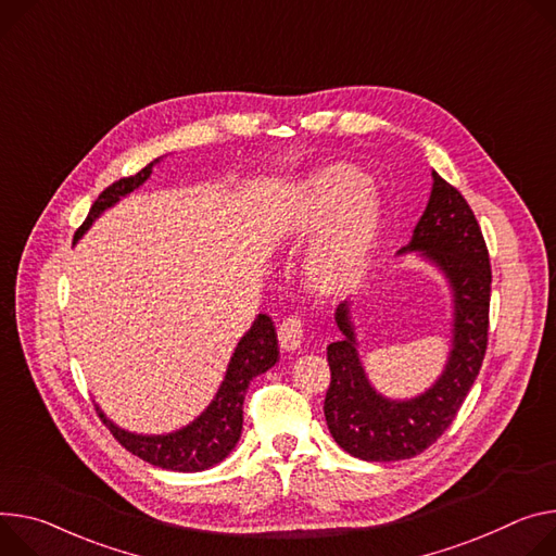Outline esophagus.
<instances>
[{
  "instance_id": "34e87169",
  "label": "esophagus",
  "mask_w": 556,
  "mask_h": 556,
  "mask_svg": "<svg viewBox=\"0 0 556 556\" xmlns=\"http://www.w3.org/2000/svg\"><path fill=\"white\" fill-rule=\"evenodd\" d=\"M304 341V321L299 317H288L279 326V343L283 350H299Z\"/></svg>"
}]
</instances>
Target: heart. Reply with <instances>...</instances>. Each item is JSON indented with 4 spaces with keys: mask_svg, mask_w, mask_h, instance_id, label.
<instances>
[{
    "mask_svg": "<svg viewBox=\"0 0 556 556\" xmlns=\"http://www.w3.org/2000/svg\"><path fill=\"white\" fill-rule=\"evenodd\" d=\"M383 226V204L364 175L345 164L326 166L292 192L281 235L294 243H313L304 270L308 281L328 294L355 288L366 275Z\"/></svg>",
    "mask_w": 556,
    "mask_h": 556,
    "instance_id": "obj_1",
    "label": "heart"
}]
</instances>
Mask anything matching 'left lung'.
<instances>
[{
	"label": "left lung",
	"mask_w": 556,
	"mask_h": 556,
	"mask_svg": "<svg viewBox=\"0 0 556 556\" xmlns=\"http://www.w3.org/2000/svg\"><path fill=\"white\" fill-rule=\"evenodd\" d=\"M406 252L432 264L450 288V352L443 372L426 392L388 399L375 390L362 364L350 301L337 306L334 321L343 337L328 345L324 415L332 439L364 462H401L430 447L457 417L485 357L492 283L488 248L464 194L434 170L428 206L396 255Z\"/></svg>",
	"instance_id": "obj_1"
}]
</instances>
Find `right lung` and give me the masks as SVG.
<instances>
[{"label":"right lung","mask_w":556,"mask_h":556,"mask_svg":"<svg viewBox=\"0 0 556 556\" xmlns=\"http://www.w3.org/2000/svg\"><path fill=\"white\" fill-rule=\"evenodd\" d=\"M162 160V157H160ZM160 160L150 162L132 177H124L109 186L97 197L86 222L75 232V241L84 237V232L92 226V222L104 211L113 208L117 201L132 190H137L153 173V166ZM279 362V345L275 324L268 315H257L250 330L239 339L230 364L226 368V377L208 403V408L192 419L188 426L166 432V434H137L113 424L102 408L97 406L99 417L109 426L113 437L139 459L150 466L175 472H201L224 462L232 447L237 445L243 428V399L250 381L270 370Z\"/></svg>","instance_id":"add662e5"}]
</instances>
